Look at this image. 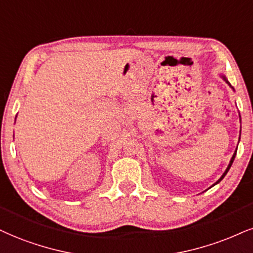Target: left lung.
<instances>
[{
  "label": "left lung",
  "mask_w": 253,
  "mask_h": 253,
  "mask_svg": "<svg viewBox=\"0 0 253 253\" xmlns=\"http://www.w3.org/2000/svg\"><path fill=\"white\" fill-rule=\"evenodd\" d=\"M223 79L226 81V79H225V77H223ZM226 82H227V81H226ZM227 83H229V82H227ZM236 154H237V150L235 151V154H233V156H232V158H231V161H230V164H229V167H227V169L225 170V172H224V173H223V176H222V177H220V178L217 180V182H216V184H217V183H219V182H220V180H222V179L224 178V177H225V174L227 173V171H229V169H230V168H231V165H232V163H233V160H235V157H236Z\"/></svg>",
  "instance_id": "1"
}]
</instances>
